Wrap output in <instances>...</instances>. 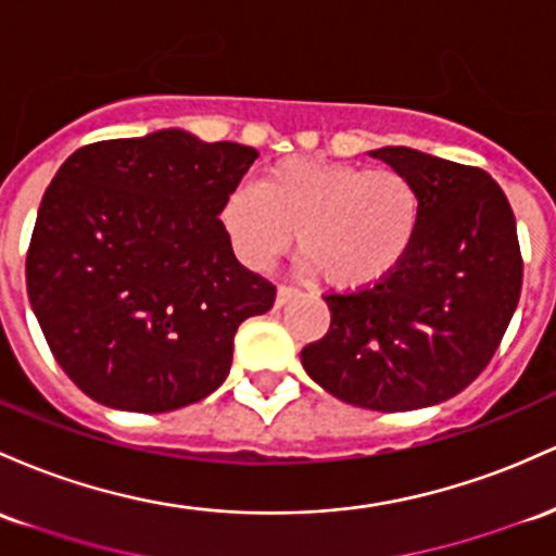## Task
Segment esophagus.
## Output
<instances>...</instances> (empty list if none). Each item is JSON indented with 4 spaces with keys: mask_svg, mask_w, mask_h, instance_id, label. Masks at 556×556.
I'll return each instance as SVG.
<instances>
[{
    "mask_svg": "<svg viewBox=\"0 0 556 556\" xmlns=\"http://www.w3.org/2000/svg\"><path fill=\"white\" fill-rule=\"evenodd\" d=\"M295 295H298L295 288H290V285H279V288H277V298H274V306L282 308L285 303H288L290 298H295Z\"/></svg>",
    "mask_w": 556,
    "mask_h": 556,
    "instance_id": "34e87169",
    "label": "esophagus"
}]
</instances>
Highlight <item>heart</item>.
Wrapping results in <instances>:
<instances>
[{
  "instance_id": "obj_1",
  "label": "heart",
  "mask_w": 556,
  "mask_h": 556,
  "mask_svg": "<svg viewBox=\"0 0 556 556\" xmlns=\"http://www.w3.org/2000/svg\"><path fill=\"white\" fill-rule=\"evenodd\" d=\"M231 248L250 268L271 266L290 248L334 290L386 279L417 240L422 194L390 168L288 157L255 187H237L222 211Z\"/></svg>"
}]
</instances>
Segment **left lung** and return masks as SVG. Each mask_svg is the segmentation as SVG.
<instances>
[{
    "label": "left lung",
    "instance_id": "obj_1",
    "mask_svg": "<svg viewBox=\"0 0 556 556\" xmlns=\"http://www.w3.org/2000/svg\"><path fill=\"white\" fill-rule=\"evenodd\" d=\"M422 194V222L386 279L325 295L329 329L301 351L327 393L371 412L454 399L502 343L522 290L517 224L483 168L412 148L371 150Z\"/></svg>",
    "mask_w": 556,
    "mask_h": 556
}]
</instances>
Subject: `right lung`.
<instances>
[{"instance_id": "right-lung-1", "label": "right lung", "mask_w": 556, "mask_h": 556, "mask_svg": "<svg viewBox=\"0 0 556 556\" xmlns=\"http://www.w3.org/2000/svg\"><path fill=\"white\" fill-rule=\"evenodd\" d=\"M255 157L163 129L87 144L54 174L26 255L28 301L97 404L174 412L227 380L237 327L277 298L218 218Z\"/></svg>"}]
</instances>
